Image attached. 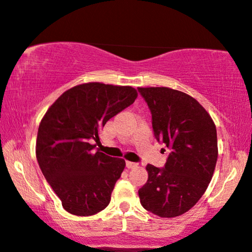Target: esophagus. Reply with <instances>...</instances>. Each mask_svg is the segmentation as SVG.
Instances as JSON below:
<instances>
[{
    "instance_id": "obj_1",
    "label": "esophagus",
    "mask_w": 252,
    "mask_h": 252,
    "mask_svg": "<svg viewBox=\"0 0 252 252\" xmlns=\"http://www.w3.org/2000/svg\"><path fill=\"white\" fill-rule=\"evenodd\" d=\"M126 168L131 169V168H136V167L138 166V163H136V162H131V161H126Z\"/></svg>"
}]
</instances>
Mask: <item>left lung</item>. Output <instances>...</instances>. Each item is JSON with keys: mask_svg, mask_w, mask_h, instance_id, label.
<instances>
[{"mask_svg": "<svg viewBox=\"0 0 252 252\" xmlns=\"http://www.w3.org/2000/svg\"><path fill=\"white\" fill-rule=\"evenodd\" d=\"M152 114L154 137L168 152L162 168L147 165V182L138 190L144 209L161 218L186 213L212 180L218 159L217 129L204 107L168 87H138Z\"/></svg>", "mask_w": 252, "mask_h": 252, "instance_id": "8db88e82", "label": "left lung"}]
</instances>
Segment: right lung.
Returning <instances> with one entry per match:
<instances>
[{"label": "right lung", "mask_w": 252, "mask_h": 252, "mask_svg": "<svg viewBox=\"0 0 252 252\" xmlns=\"http://www.w3.org/2000/svg\"><path fill=\"white\" fill-rule=\"evenodd\" d=\"M131 86L87 83L65 91L49 107L39 126L36 160L47 182L69 213L79 217L106 209L126 161L96 151L109 119L132 105Z\"/></svg>", "instance_id": "obj_1"}]
</instances>
